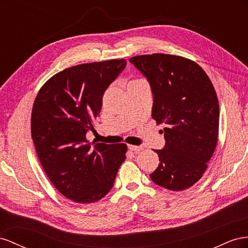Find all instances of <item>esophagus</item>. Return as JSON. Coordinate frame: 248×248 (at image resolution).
<instances>
[{
	"label": "esophagus",
	"mask_w": 248,
	"mask_h": 248,
	"mask_svg": "<svg viewBox=\"0 0 248 248\" xmlns=\"http://www.w3.org/2000/svg\"><path fill=\"white\" fill-rule=\"evenodd\" d=\"M128 148L130 151H132V152H134V153H139L140 151H142L143 150V146H136V145H128Z\"/></svg>",
	"instance_id": "34e87169"
}]
</instances>
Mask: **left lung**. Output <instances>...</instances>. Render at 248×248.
Returning a JSON list of instances; mask_svg holds the SVG:
<instances>
[{"instance_id": "obj_1", "label": "left lung", "mask_w": 248, "mask_h": 248, "mask_svg": "<svg viewBox=\"0 0 248 248\" xmlns=\"http://www.w3.org/2000/svg\"><path fill=\"white\" fill-rule=\"evenodd\" d=\"M130 62L151 85L153 118L165 124V145L155 151L160 163L151 179L168 190H185L202 178L217 144L219 105L213 84L197 63L180 56L142 55Z\"/></svg>"}]
</instances>
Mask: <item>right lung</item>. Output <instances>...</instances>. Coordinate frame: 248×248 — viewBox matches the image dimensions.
<instances>
[{"instance_id":"add662e5","label":"right lung","mask_w":248,"mask_h":248,"mask_svg":"<svg viewBox=\"0 0 248 248\" xmlns=\"http://www.w3.org/2000/svg\"><path fill=\"white\" fill-rule=\"evenodd\" d=\"M124 59L85 63L56 74L39 90L31 134L42 168L59 192L79 203L100 201L114 185L125 159L124 143H89L106 89Z\"/></svg>"}]
</instances>
